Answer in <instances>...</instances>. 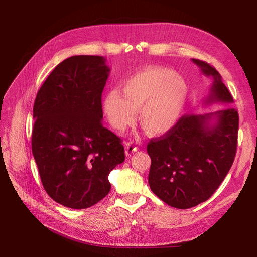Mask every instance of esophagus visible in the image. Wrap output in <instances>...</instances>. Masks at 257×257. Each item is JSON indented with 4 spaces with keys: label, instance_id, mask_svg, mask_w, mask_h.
I'll return each instance as SVG.
<instances>
[{
    "label": "esophagus",
    "instance_id": "34e87169",
    "mask_svg": "<svg viewBox=\"0 0 257 257\" xmlns=\"http://www.w3.org/2000/svg\"><path fill=\"white\" fill-rule=\"evenodd\" d=\"M137 149H138V148H137L136 144L134 142H130V143H127L125 145V154L126 155H131L132 153L136 152Z\"/></svg>",
    "mask_w": 257,
    "mask_h": 257
}]
</instances>
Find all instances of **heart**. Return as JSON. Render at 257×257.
<instances>
[{
    "label": "heart",
    "instance_id": "1",
    "mask_svg": "<svg viewBox=\"0 0 257 257\" xmlns=\"http://www.w3.org/2000/svg\"><path fill=\"white\" fill-rule=\"evenodd\" d=\"M189 87L173 69L148 66L121 83V91L112 89L103 98V110L110 125L123 132L138 120L151 135L165 134L180 120Z\"/></svg>",
    "mask_w": 257,
    "mask_h": 257
}]
</instances>
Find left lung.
Returning <instances> with one entry per match:
<instances>
[{
  "label": "left lung",
  "mask_w": 257,
  "mask_h": 257,
  "mask_svg": "<svg viewBox=\"0 0 257 257\" xmlns=\"http://www.w3.org/2000/svg\"><path fill=\"white\" fill-rule=\"evenodd\" d=\"M192 61L213 78L205 104L234 103L220 73L207 62ZM238 127V111L231 106L211 113L182 115L173 130L147 145L151 158L148 178L151 191L178 209H189L209 199L234 163Z\"/></svg>",
  "instance_id": "left-lung-1"
}]
</instances>
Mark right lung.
Listing matches in <instances>:
<instances>
[{
  "label": "right lung",
  "instance_id": "add662e5",
  "mask_svg": "<svg viewBox=\"0 0 257 257\" xmlns=\"http://www.w3.org/2000/svg\"><path fill=\"white\" fill-rule=\"evenodd\" d=\"M109 67L98 56L61 62L38 90L32 152L45 191L72 209L97 204L108 175L125 160L121 138L103 125L102 93Z\"/></svg>",
  "mask_w": 257,
  "mask_h": 257
}]
</instances>
